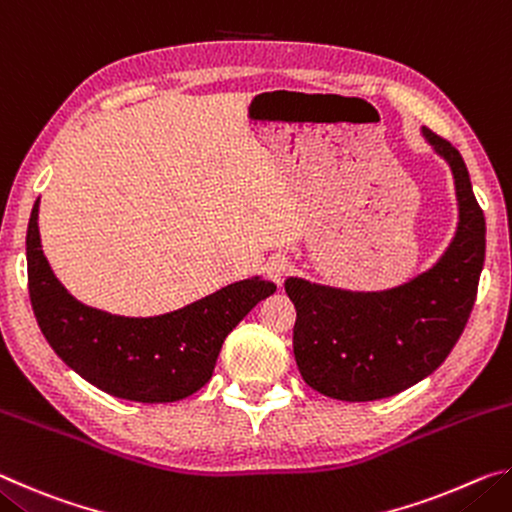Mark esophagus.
I'll use <instances>...</instances> for the list:
<instances>
[{"label":"esophagus","instance_id":"1","mask_svg":"<svg viewBox=\"0 0 512 512\" xmlns=\"http://www.w3.org/2000/svg\"><path fill=\"white\" fill-rule=\"evenodd\" d=\"M266 277L271 282H275L277 287H280V284L284 282V277H287L289 273H291V262L287 257H273V259H268V264H266Z\"/></svg>","mask_w":512,"mask_h":512}]
</instances>
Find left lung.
Returning a JSON list of instances; mask_svg holds the SVG:
<instances>
[{"label":"left lung","instance_id":"left-lung-1","mask_svg":"<svg viewBox=\"0 0 512 512\" xmlns=\"http://www.w3.org/2000/svg\"><path fill=\"white\" fill-rule=\"evenodd\" d=\"M427 142L454 173L456 237L440 262L402 287L352 293L298 277L284 282L296 307L293 354L302 379L327 397L372 402L431 375L461 339L485 259V219L456 146L429 128Z\"/></svg>","mask_w":512,"mask_h":512}]
</instances>
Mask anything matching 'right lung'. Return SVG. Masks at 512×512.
I'll return each instance as SVG.
<instances>
[{
  "mask_svg": "<svg viewBox=\"0 0 512 512\" xmlns=\"http://www.w3.org/2000/svg\"><path fill=\"white\" fill-rule=\"evenodd\" d=\"M29 296L47 343L69 368L121 400L178 402L210 381L221 345L275 284L241 280L171 314L112 316L69 296L40 246L38 201L27 230Z\"/></svg>",
  "mask_w": 512,
  "mask_h": 512,
  "instance_id": "obj_1",
  "label": "right lung"
}]
</instances>
